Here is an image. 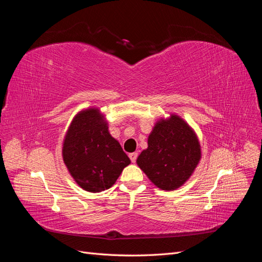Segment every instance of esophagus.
I'll return each mask as SVG.
<instances>
[{"label":"esophagus","instance_id":"1","mask_svg":"<svg viewBox=\"0 0 262 262\" xmlns=\"http://www.w3.org/2000/svg\"><path fill=\"white\" fill-rule=\"evenodd\" d=\"M129 157H130V160H131V162L132 163H134L137 161V157H138V153H130L129 154Z\"/></svg>","mask_w":262,"mask_h":262}]
</instances>
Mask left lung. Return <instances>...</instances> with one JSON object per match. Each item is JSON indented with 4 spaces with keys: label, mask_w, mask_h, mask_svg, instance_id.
I'll use <instances>...</instances> for the list:
<instances>
[{
    "label": "left lung",
    "mask_w": 262,
    "mask_h": 262,
    "mask_svg": "<svg viewBox=\"0 0 262 262\" xmlns=\"http://www.w3.org/2000/svg\"><path fill=\"white\" fill-rule=\"evenodd\" d=\"M201 160V145L194 130L176 114L157 120L147 139V148L137 164L162 190H176L191 177Z\"/></svg>",
    "instance_id": "8db88e82"
}]
</instances>
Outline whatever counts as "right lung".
<instances>
[{
    "label": "right lung",
    "instance_id": "right-lung-1",
    "mask_svg": "<svg viewBox=\"0 0 262 262\" xmlns=\"http://www.w3.org/2000/svg\"><path fill=\"white\" fill-rule=\"evenodd\" d=\"M62 157L70 175L83 190L100 192L115 185L131 161L108 130L96 107L78 112L64 136Z\"/></svg>",
    "mask_w": 262,
    "mask_h": 262
}]
</instances>
